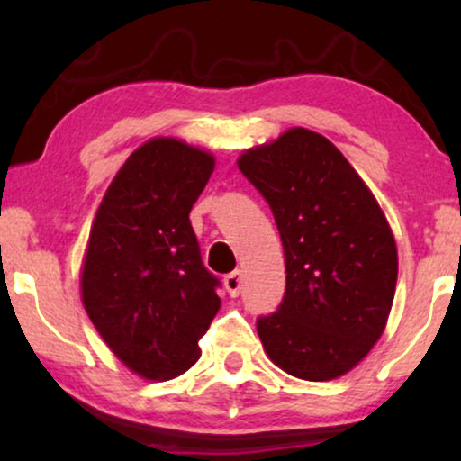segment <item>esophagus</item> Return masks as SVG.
Wrapping results in <instances>:
<instances>
[{
	"instance_id": "34e87169",
	"label": "esophagus",
	"mask_w": 461,
	"mask_h": 461,
	"mask_svg": "<svg viewBox=\"0 0 461 461\" xmlns=\"http://www.w3.org/2000/svg\"><path fill=\"white\" fill-rule=\"evenodd\" d=\"M241 285L243 283H241V273H239V270H232V273L224 276V287L232 298H237V295L241 294Z\"/></svg>"
}]
</instances>
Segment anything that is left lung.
Masks as SVG:
<instances>
[{
  "label": "left lung",
  "mask_w": 461,
  "mask_h": 461,
  "mask_svg": "<svg viewBox=\"0 0 461 461\" xmlns=\"http://www.w3.org/2000/svg\"><path fill=\"white\" fill-rule=\"evenodd\" d=\"M273 212L285 254V295L258 319L276 367L308 382L344 375L380 339L399 258L388 220L346 157L294 128L237 161Z\"/></svg>",
  "instance_id": "left-lung-1"
}]
</instances>
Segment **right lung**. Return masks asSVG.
Segmentation results:
<instances>
[{
    "mask_svg": "<svg viewBox=\"0 0 461 461\" xmlns=\"http://www.w3.org/2000/svg\"><path fill=\"white\" fill-rule=\"evenodd\" d=\"M213 166L205 150L153 138L128 157L94 218L81 300L113 355L147 380L191 369L220 311V281L188 220Z\"/></svg>",
    "mask_w": 461,
    "mask_h": 461,
    "instance_id": "right-lung-1",
    "label": "right lung"
}]
</instances>
